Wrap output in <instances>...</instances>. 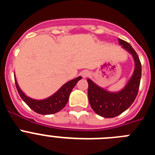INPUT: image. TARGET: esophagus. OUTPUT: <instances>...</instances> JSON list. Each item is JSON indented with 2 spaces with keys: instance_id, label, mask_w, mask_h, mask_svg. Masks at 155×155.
I'll use <instances>...</instances> for the list:
<instances>
[{
  "instance_id": "1",
  "label": "esophagus",
  "mask_w": 155,
  "mask_h": 155,
  "mask_svg": "<svg viewBox=\"0 0 155 155\" xmlns=\"http://www.w3.org/2000/svg\"><path fill=\"white\" fill-rule=\"evenodd\" d=\"M81 75L83 78H87V77H88L90 75V73H89V71H82V73H81Z\"/></svg>"
}]
</instances>
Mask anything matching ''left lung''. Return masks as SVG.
I'll return each instance as SVG.
<instances>
[{"label":"left lung","instance_id":"8db88e82","mask_svg":"<svg viewBox=\"0 0 155 155\" xmlns=\"http://www.w3.org/2000/svg\"><path fill=\"white\" fill-rule=\"evenodd\" d=\"M119 43L130 53L135 63L134 71L125 87L120 91L111 92L87 79V95L91 107L98 115L113 118L127 110L136 98L141 78V64L137 54L128 42L119 39Z\"/></svg>","mask_w":155,"mask_h":155}]
</instances>
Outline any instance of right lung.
Masks as SVG:
<instances>
[{
    "label": "right lung",
    "mask_w": 155,
    "mask_h": 155,
    "mask_svg": "<svg viewBox=\"0 0 155 155\" xmlns=\"http://www.w3.org/2000/svg\"><path fill=\"white\" fill-rule=\"evenodd\" d=\"M81 78H82L80 76L67 82L53 95L42 100L33 99L27 96L19 87L15 78V85L18 92L23 101L32 110L35 111V113L42 115H49L53 114L61 111L67 105L71 91L75 84L78 83V81Z\"/></svg>",
    "instance_id": "right-lung-1"
}]
</instances>
